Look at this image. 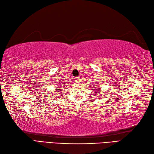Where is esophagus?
<instances>
[{"label": "esophagus", "instance_id": "1", "mask_svg": "<svg viewBox=\"0 0 154 154\" xmlns=\"http://www.w3.org/2000/svg\"><path fill=\"white\" fill-rule=\"evenodd\" d=\"M74 81L76 82V83H79L80 82V78H75Z\"/></svg>", "mask_w": 154, "mask_h": 154}]
</instances>
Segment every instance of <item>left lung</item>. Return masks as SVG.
<instances>
[{
    "instance_id": "8db88e82",
    "label": "left lung",
    "mask_w": 154,
    "mask_h": 154,
    "mask_svg": "<svg viewBox=\"0 0 154 154\" xmlns=\"http://www.w3.org/2000/svg\"><path fill=\"white\" fill-rule=\"evenodd\" d=\"M94 90H95V93H96V94H99L98 93H100V88H97V89H94ZM101 94H102V93H101ZM101 96H102V95H101Z\"/></svg>"
}]
</instances>
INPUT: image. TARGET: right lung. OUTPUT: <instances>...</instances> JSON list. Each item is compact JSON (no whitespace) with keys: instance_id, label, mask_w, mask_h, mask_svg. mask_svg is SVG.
<instances>
[{"instance_id":"1","label":"right lung","mask_w":154,"mask_h":154,"mask_svg":"<svg viewBox=\"0 0 154 154\" xmlns=\"http://www.w3.org/2000/svg\"><path fill=\"white\" fill-rule=\"evenodd\" d=\"M64 86H60V85H59V86H57V88H56V92H59V91H60L61 90V88L60 87H63ZM55 94H58V93H55Z\"/></svg>"}]
</instances>
